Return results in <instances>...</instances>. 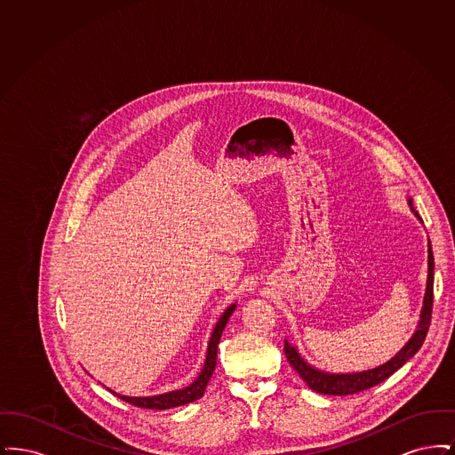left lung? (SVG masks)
Here are the masks:
<instances>
[{
  "mask_svg": "<svg viewBox=\"0 0 455 455\" xmlns=\"http://www.w3.org/2000/svg\"><path fill=\"white\" fill-rule=\"evenodd\" d=\"M408 204L411 206L412 213L419 218L418 212L412 208L411 197H408ZM432 308L433 252L432 243L428 240V280H427V291H425V299H423V308H421V314H419V323H418V327H416L411 339L401 347L397 351V355L392 356L389 362H386L384 365L365 370V371H356V373H329V371H323V370H317V368L308 365L300 356V353L297 351V347H291L288 341H284V355H286V360L290 362V365L302 377L303 382L310 389L321 392V394H329V395L356 394V392L370 389L373 386H379L380 382L389 379L394 371H397L410 358H412L418 353V349L423 347V341H425L427 332L430 329Z\"/></svg>",
  "mask_w": 455,
  "mask_h": 455,
  "instance_id": "8db88e82",
  "label": "left lung"
}]
</instances>
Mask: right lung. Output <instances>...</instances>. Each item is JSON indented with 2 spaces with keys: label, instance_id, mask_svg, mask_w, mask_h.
Masks as SVG:
<instances>
[{
  "label": "right lung",
  "instance_id": "1",
  "mask_svg": "<svg viewBox=\"0 0 455 455\" xmlns=\"http://www.w3.org/2000/svg\"><path fill=\"white\" fill-rule=\"evenodd\" d=\"M235 310V303H232L225 312L223 315L220 317L215 329H213V334L210 338V343H208V351H206V362H204V367L201 370V373L197 375L195 382L188 387L180 390H172V392H167V394H158V395H152V397H131V395H121V394H116L117 397H121L123 401L130 403L132 406H138V408H145V410H171V408H177V406H184V404H189V403H195L199 397H203L204 389L215 371L217 367V349L218 343H220V338H221V332L225 329V325L228 323L230 315L234 314Z\"/></svg>",
  "mask_w": 455,
  "mask_h": 455
}]
</instances>
